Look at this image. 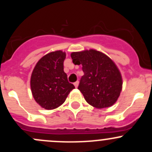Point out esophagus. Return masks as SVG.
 I'll return each instance as SVG.
<instances>
[{
    "instance_id": "1",
    "label": "esophagus",
    "mask_w": 152,
    "mask_h": 152,
    "mask_svg": "<svg viewBox=\"0 0 152 152\" xmlns=\"http://www.w3.org/2000/svg\"><path fill=\"white\" fill-rule=\"evenodd\" d=\"M73 85H74L75 87H77L78 85H79V82H78V81H76V82H74V83H73Z\"/></svg>"
}]
</instances>
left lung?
<instances>
[{"instance_id": "left-lung-1", "label": "left lung", "mask_w": 152, "mask_h": 152, "mask_svg": "<svg viewBox=\"0 0 152 152\" xmlns=\"http://www.w3.org/2000/svg\"><path fill=\"white\" fill-rule=\"evenodd\" d=\"M75 65H82L84 76L78 89L86 102L98 109L111 107L117 102L122 90L118 68L104 53L90 49L70 54Z\"/></svg>"}]
</instances>
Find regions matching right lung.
Listing matches in <instances>:
<instances>
[{
    "mask_svg": "<svg viewBox=\"0 0 152 152\" xmlns=\"http://www.w3.org/2000/svg\"><path fill=\"white\" fill-rule=\"evenodd\" d=\"M66 53L62 50L42 56L35 65L31 76V89L37 103L45 110L57 108L65 102L74 85L69 83L64 72Z\"/></svg>",
    "mask_w": 152,
    "mask_h": 152,
    "instance_id": "right-lung-1",
    "label": "right lung"
}]
</instances>
